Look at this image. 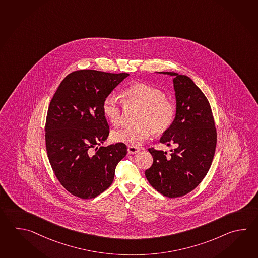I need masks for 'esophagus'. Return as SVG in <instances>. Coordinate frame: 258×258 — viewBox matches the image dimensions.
<instances>
[{
	"label": "esophagus",
	"instance_id": "esophagus-1",
	"mask_svg": "<svg viewBox=\"0 0 258 258\" xmlns=\"http://www.w3.org/2000/svg\"><path fill=\"white\" fill-rule=\"evenodd\" d=\"M140 152V148L135 147V146H128L127 147V153L130 154H135V153Z\"/></svg>",
	"mask_w": 258,
	"mask_h": 258
}]
</instances>
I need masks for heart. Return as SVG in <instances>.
<instances>
[{
  "mask_svg": "<svg viewBox=\"0 0 258 258\" xmlns=\"http://www.w3.org/2000/svg\"><path fill=\"white\" fill-rule=\"evenodd\" d=\"M121 96L122 101L114 95L105 97L102 105L104 115L116 126L120 123L124 106L128 109L138 108L135 116L137 124L113 131V142L138 146L151 137L153 132L163 134L173 125L176 115L175 103L157 87L136 83L123 90Z\"/></svg>",
  "mask_w": 258,
  "mask_h": 258,
  "instance_id": "obj_1",
  "label": "heart"
}]
</instances>
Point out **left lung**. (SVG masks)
I'll use <instances>...</instances> for the list:
<instances>
[{"label": "left lung", "mask_w": 258, "mask_h": 258, "mask_svg": "<svg viewBox=\"0 0 258 258\" xmlns=\"http://www.w3.org/2000/svg\"><path fill=\"white\" fill-rule=\"evenodd\" d=\"M174 76L176 115L160 142L174 145L172 153L149 148L153 165L145 171L149 183L167 198H179L194 190L211 168L217 144V132L211 105L189 77Z\"/></svg>", "instance_id": "obj_1"}]
</instances>
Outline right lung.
I'll return each instance as SVG.
<instances>
[{"label": "right lung", "mask_w": 258, "mask_h": 258, "mask_svg": "<svg viewBox=\"0 0 258 258\" xmlns=\"http://www.w3.org/2000/svg\"><path fill=\"white\" fill-rule=\"evenodd\" d=\"M128 75L75 71L50 101L45 126L47 157L59 183L77 198L94 199L107 189L126 156L123 143L99 146L109 135L103 102Z\"/></svg>", "instance_id": "add662e5"}]
</instances>
